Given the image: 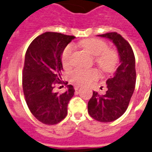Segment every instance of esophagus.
Here are the masks:
<instances>
[{
	"label": "esophagus",
	"instance_id": "1",
	"mask_svg": "<svg viewBox=\"0 0 152 152\" xmlns=\"http://www.w3.org/2000/svg\"><path fill=\"white\" fill-rule=\"evenodd\" d=\"M82 87V86L81 85H78V84H76V85H75V90H78L80 88Z\"/></svg>",
	"mask_w": 152,
	"mask_h": 152
}]
</instances>
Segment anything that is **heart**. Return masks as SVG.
<instances>
[{"instance_id": "heart-1", "label": "heart", "mask_w": 152, "mask_h": 152, "mask_svg": "<svg viewBox=\"0 0 152 152\" xmlns=\"http://www.w3.org/2000/svg\"><path fill=\"white\" fill-rule=\"evenodd\" d=\"M80 45L95 56L96 64L103 71L111 72L115 70L118 62V56L116 51L108 48L107 44L104 41L90 38L82 41ZM74 49L75 47L72 44H69L64 48L61 53V61L64 66H66L70 64ZM70 76L74 82L86 84L97 79L99 73L95 68H76L70 73Z\"/></svg>"}]
</instances>
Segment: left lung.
<instances>
[{
    "label": "left lung",
    "mask_w": 152,
    "mask_h": 152,
    "mask_svg": "<svg viewBox=\"0 0 152 152\" xmlns=\"http://www.w3.org/2000/svg\"><path fill=\"white\" fill-rule=\"evenodd\" d=\"M108 38L117 47L120 65L114 75L107 80L104 95L93 92L88 103L91 117L101 122H110L122 116L128 107L135 88V56L129 42L116 32L98 35Z\"/></svg>",
    "instance_id": "8db88e82"
}]
</instances>
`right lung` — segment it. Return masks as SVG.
<instances>
[{"mask_svg": "<svg viewBox=\"0 0 152 152\" xmlns=\"http://www.w3.org/2000/svg\"><path fill=\"white\" fill-rule=\"evenodd\" d=\"M75 36L56 32L39 35L28 47L23 70V88L26 104L39 122L55 125L65 118L67 105L75 94L71 85L59 94L53 89L61 81V53Z\"/></svg>", "mask_w": 152, "mask_h": 152, "instance_id": "add662e5", "label": "right lung"}]
</instances>
